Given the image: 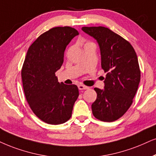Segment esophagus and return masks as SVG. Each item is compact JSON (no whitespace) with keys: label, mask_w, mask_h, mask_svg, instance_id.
Instances as JSON below:
<instances>
[{"label":"esophagus","mask_w":156,"mask_h":156,"mask_svg":"<svg viewBox=\"0 0 156 156\" xmlns=\"http://www.w3.org/2000/svg\"><path fill=\"white\" fill-rule=\"evenodd\" d=\"M78 88H79L80 90H86V89H88V86H84V85H82V84L78 85Z\"/></svg>","instance_id":"obj_1"}]
</instances>
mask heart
<instances>
[{"label": "heart", "mask_w": 156, "mask_h": 156, "mask_svg": "<svg viewBox=\"0 0 156 156\" xmlns=\"http://www.w3.org/2000/svg\"><path fill=\"white\" fill-rule=\"evenodd\" d=\"M91 44V42H86V44H85V46H86V45H87V44Z\"/></svg>", "instance_id": "b5f03b06"}]
</instances>
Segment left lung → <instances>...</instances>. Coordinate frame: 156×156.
<instances>
[{
  "label": "left lung",
  "mask_w": 156,
  "mask_h": 156,
  "mask_svg": "<svg viewBox=\"0 0 156 156\" xmlns=\"http://www.w3.org/2000/svg\"><path fill=\"white\" fill-rule=\"evenodd\" d=\"M82 30L97 40L101 68L106 73L104 89L92 104L94 116L103 122L119 119L133 102L140 80V70L133 47L123 37L104 27H84Z\"/></svg>",
  "instance_id": "8db88e82"
}]
</instances>
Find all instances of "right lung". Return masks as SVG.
<instances>
[{
  "mask_svg": "<svg viewBox=\"0 0 156 156\" xmlns=\"http://www.w3.org/2000/svg\"><path fill=\"white\" fill-rule=\"evenodd\" d=\"M78 34L76 29L58 27L45 31L29 47L22 69L23 88L31 109L45 123L70 119L79 96L78 86L58 82L55 76L64 60L66 46Z\"/></svg>",
  "mask_w": 156,
  "mask_h": 156,
  "instance_id": "right-lung-1",
  "label": "right lung"
}]
</instances>
